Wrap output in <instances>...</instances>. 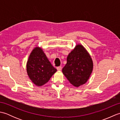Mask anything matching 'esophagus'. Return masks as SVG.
I'll return each mask as SVG.
<instances>
[{
  "mask_svg": "<svg viewBox=\"0 0 120 120\" xmlns=\"http://www.w3.org/2000/svg\"><path fill=\"white\" fill-rule=\"evenodd\" d=\"M57 70L58 71H60L62 70V68L61 67H58L57 68Z\"/></svg>",
  "mask_w": 120,
  "mask_h": 120,
  "instance_id": "esophagus-1",
  "label": "esophagus"
}]
</instances>
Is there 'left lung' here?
Masks as SVG:
<instances>
[{"label": "left lung", "mask_w": 120, "mask_h": 120, "mask_svg": "<svg viewBox=\"0 0 120 120\" xmlns=\"http://www.w3.org/2000/svg\"><path fill=\"white\" fill-rule=\"evenodd\" d=\"M93 68L90 55L82 45L77 44L68 53L62 73L72 85L78 87L87 82Z\"/></svg>", "instance_id": "1"}]
</instances>
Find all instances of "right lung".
<instances>
[{
    "instance_id": "1",
    "label": "right lung",
    "mask_w": 120,
    "mask_h": 120,
    "mask_svg": "<svg viewBox=\"0 0 120 120\" xmlns=\"http://www.w3.org/2000/svg\"><path fill=\"white\" fill-rule=\"evenodd\" d=\"M26 71L33 83L41 86L47 83L57 70L51 64L42 48L37 46L29 56Z\"/></svg>"
}]
</instances>
